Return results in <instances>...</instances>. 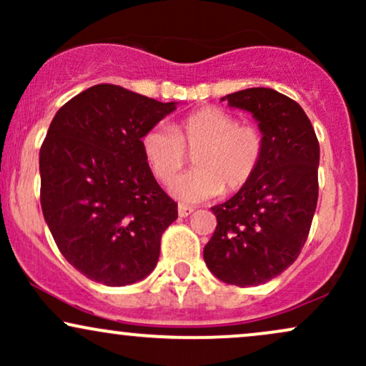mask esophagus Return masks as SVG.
<instances>
[{
    "mask_svg": "<svg viewBox=\"0 0 366 366\" xmlns=\"http://www.w3.org/2000/svg\"><path fill=\"white\" fill-rule=\"evenodd\" d=\"M192 212H194V208H192V207H187V204H179V217L186 218V217L191 215Z\"/></svg>",
    "mask_w": 366,
    "mask_h": 366,
    "instance_id": "1",
    "label": "esophagus"
}]
</instances>
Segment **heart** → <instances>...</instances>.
I'll return each mask as SVG.
<instances>
[{
    "label": "heart",
    "mask_w": 366,
    "mask_h": 366,
    "mask_svg": "<svg viewBox=\"0 0 366 366\" xmlns=\"http://www.w3.org/2000/svg\"><path fill=\"white\" fill-rule=\"evenodd\" d=\"M151 174L169 184L186 167L189 154L196 169L172 184L184 201H201L246 187L264 154V134L258 125L241 124L236 115L217 107L199 108L175 125H154L141 139Z\"/></svg>",
    "instance_id": "heart-1"
}]
</instances>
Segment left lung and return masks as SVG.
Instances as JSON below:
<instances>
[{"mask_svg": "<svg viewBox=\"0 0 366 366\" xmlns=\"http://www.w3.org/2000/svg\"><path fill=\"white\" fill-rule=\"evenodd\" d=\"M222 102L253 113L264 154L253 180L212 208L217 229L203 256L218 279L249 287L282 274L303 249L318 201L320 146L303 108L280 92L251 87Z\"/></svg>", "mask_w": 366, "mask_h": 366, "instance_id": "obj_1", "label": "left lung"}]
</instances>
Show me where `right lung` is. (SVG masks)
<instances>
[{
  "label": "right lung",
  "mask_w": 366,
  "mask_h": 366,
  "mask_svg": "<svg viewBox=\"0 0 366 366\" xmlns=\"http://www.w3.org/2000/svg\"><path fill=\"white\" fill-rule=\"evenodd\" d=\"M175 107L98 84L49 125L39 151L41 208L60 253L94 282L129 285L157 267L177 203L154 180L141 139Z\"/></svg>",
  "instance_id": "1"
}]
</instances>
